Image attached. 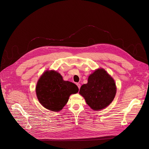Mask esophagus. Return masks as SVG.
Wrapping results in <instances>:
<instances>
[{"label": "esophagus", "instance_id": "esophagus-1", "mask_svg": "<svg viewBox=\"0 0 149 149\" xmlns=\"http://www.w3.org/2000/svg\"><path fill=\"white\" fill-rule=\"evenodd\" d=\"M76 85H77V86L79 88V89H80V87H81V84H79V83H77Z\"/></svg>", "mask_w": 149, "mask_h": 149}]
</instances>
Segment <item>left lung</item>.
Masks as SVG:
<instances>
[{
  "mask_svg": "<svg viewBox=\"0 0 149 149\" xmlns=\"http://www.w3.org/2000/svg\"><path fill=\"white\" fill-rule=\"evenodd\" d=\"M116 84L104 69H98L89 76L88 83L80 88L79 93L94 110L106 108L114 99Z\"/></svg>",
  "mask_w": 149,
  "mask_h": 149,
  "instance_id": "left-lung-1",
  "label": "left lung"
}]
</instances>
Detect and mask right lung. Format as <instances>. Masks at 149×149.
<instances>
[{"instance_id": "right-lung-1", "label": "right lung", "mask_w": 149, "mask_h": 149, "mask_svg": "<svg viewBox=\"0 0 149 149\" xmlns=\"http://www.w3.org/2000/svg\"><path fill=\"white\" fill-rule=\"evenodd\" d=\"M76 84L63 81L59 73L46 71L41 76L36 87V96L44 107L53 111H59L66 104L71 94H76Z\"/></svg>"}]
</instances>
